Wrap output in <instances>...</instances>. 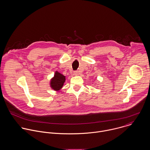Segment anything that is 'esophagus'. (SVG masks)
<instances>
[{"mask_svg": "<svg viewBox=\"0 0 150 150\" xmlns=\"http://www.w3.org/2000/svg\"><path fill=\"white\" fill-rule=\"evenodd\" d=\"M74 74L75 76H78L79 74V73L78 71H74Z\"/></svg>", "mask_w": 150, "mask_h": 150, "instance_id": "34e87169", "label": "esophagus"}]
</instances>
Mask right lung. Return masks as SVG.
Wrapping results in <instances>:
<instances>
[{
    "label": "right lung",
    "mask_w": 150,
    "mask_h": 150,
    "mask_svg": "<svg viewBox=\"0 0 150 150\" xmlns=\"http://www.w3.org/2000/svg\"><path fill=\"white\" fill-rule=\"evenodd\" d=\"M65 81L66 76L58 71H56L54 77L50 80V87L55 91H59L63 87Z\"/></svg>",
    "instance_id": "1"
}]
</instances>
